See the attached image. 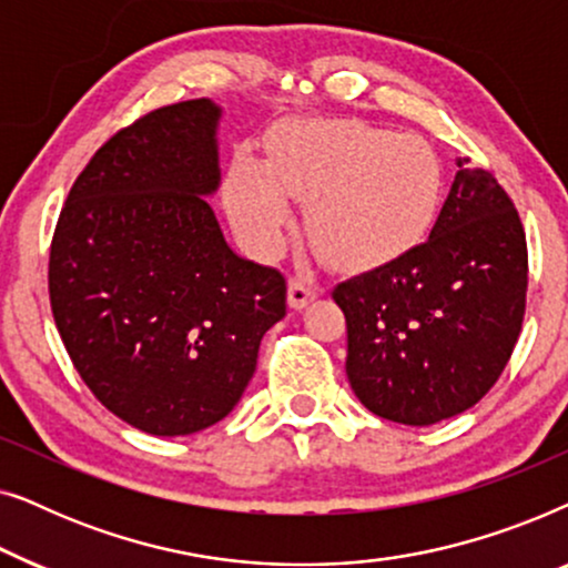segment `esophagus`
Instances as JSON below:
<instances>
[{
    "mask_svg": "<svg viewBox=\"0 0 568 568\" xmlns=\"http://www.w3.org/2000/svg\"><path fill=\"white\" fill-rule=\"evenodd\" d=\"M315 297H317V290L307 282V278H302V276L290 278V307L292 310H305Z\"/></svg>",
    "mask_w": 568,
    "mask_h": 568,
    "instance_id": "obj_1",
    "label": "esophagus"
}]
</instances>
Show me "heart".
<instances>
[{
	"mask_svg": "<svg viewBox=\"0 0 568 568\" xmlns=\"http://www.w3.org/2000/svg\"><path fill=\"white\" fill-rule=\"evenodd\" d=\"M286 199L310 201L307 230L325 261L372 268L432 227L442 170L424 139L362 121H290L271 134L263 165L243 154L227 175L230 212L261 247L278 245L290 227Z\"/></svg>",
	"mask_w": 568,
	"mask_h": 568,
	"instance_id": "obj_1",
	"label": "heart"
}]
</instances>
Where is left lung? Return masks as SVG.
Instances as JSON below:
<instances>
[{"label": "left lung", "instance_id": "8db88e82", "mask_svg": "<svg viewBox=\"0 0 568 568\" xmlns=\"http://www.w3.org/2000/svg\"><path fill=\"white\" fill-rule=\"evenodd\" d=\"M527 243L507 191L457 158L429 240L333 290L346 375L372 414L429 426L484 398L525 317Z\"/></svg>", "mask_w": 568, "mask_h": 568}]
</instances>
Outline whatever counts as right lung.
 I'll use <instances>...</instances> for the list:
<instances>
[{"label":"right lung","instance_id":"1","mask_svg":"<svg viewBox=\"0 0 568 568\" xmlns=\"http://www.w3.org/2000/svg\"><path fill=\"white\" fill-rule=\"evenodd\" d=\"M209 98L158 108L92 154L51 240L49 294L69 359L103 406L154 437L222 422L286 315L276 268L240 258Z\"/></svg>","mask_w":568,"mask_h":568}]
</instances>
